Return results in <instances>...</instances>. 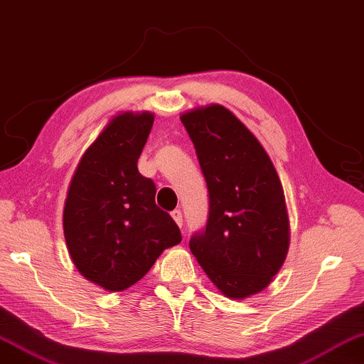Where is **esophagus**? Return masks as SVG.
Instances as JSON below:
<instances>
[{
  "instance_id": "obj_1",
  "label": "esophagus",
  "mask_w": 364,
  "mask_h": 364,
  "mask_svg": "<svg viewBox=\"0 0 364 364\" xmlns=\"http://www.w3.org/2000/svg\"><path fill=\"white\" fill-rule=\"evenodd\" d=\"M171 217H173V219H175V222H176V224L178 225H183V213H181V210L180 209H175V210H173V213H171Z\"/></svg>"
}]
</instances>
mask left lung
<instances>
[{"label":"left lung","instance_id":"8db88e82","mask_svg":"<svg viewBox=\"0 0 364 364\" xmlns=\"http://www.w3.org/2000/svg\"><path fill=\"white\" fill-rule=\"evenodd\" d=\"M209 193V215L189 248L227 297L264 289L283 267L289 220L279 176L262 144L224 106L186 112Z\"/></svg>","mask_w":364,"mask_h":364}]
</instances>
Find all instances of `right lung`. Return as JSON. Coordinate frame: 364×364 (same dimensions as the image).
I'll use <instances>...</instances> for the list:
<instances>
[{"label":"right lung","mask_w":364,"mask_h":364,"mask_svg":"<svg viewBox=\"0 0 364 364\" xmlns=\"http://www.w3.org/2000/svg\"><path fill=\"white\" fill-rule=\"evenodd\" d=\"M154 114L114 117L81 156L63 209V232L75 267L105 289L142 279L165 248L181 242L171 215L155 204V183L137 161Z\"/></svg>","instance_id":"right-lung-1"}]
</instances>
